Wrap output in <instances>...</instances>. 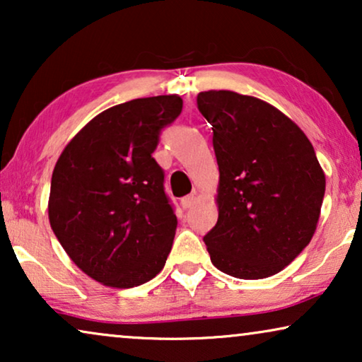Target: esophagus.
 <instances>
[{
  "label": "esophagus",
  "mask_w": 362,
  "mask_h": 362,
  "mask_svg": "<svg viewBox=\"0 0 362 362\" xmlns=\"http://www.w3.org/2000/svg\"><path fill=\"white\" fill-rule=\"evenodd\" d=\"M194 202H196V194L185 196V197H182V199H181V206H182V209H189V207L194 206Z\"/></svg>",
  "instance_id": "esophagus-1"
}]
</instances>
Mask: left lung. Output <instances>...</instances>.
Instances as JSON below:
<instances>
[{
    "mask_svg": "<svg viewBox=\"0 0 362 362\" xmlns=\"http://www.w3.org/2000/svg\"><path fill=\"white\" fill-rule=\"evenodd\" d=\"M212 125L219 166L217 224L204 235L224 274H279L310 244L325 197V173L300 127L260 98L230 90L197 95Z\"/></svg>",
    "mask_w": 362,
    "mask_h": 362,
    "instance_id": "1",
    "label": "left lung"
}]
</instances>
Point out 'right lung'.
<instances>
[{"instance_id":"1","label":"right lung","mask_w":362,"mask_h":362,"mask_svg":"<svg viewBox=\"0 0 362 362\" xmlns=\"http://www.w3.org/2000/svg\"><path fill=\"white\" fill-rule=\"evenodd\" d=\"M181 110L177 95L107 108L59 156L49 222L74 264L102 285H143L166 264L177 219L153 151Z\"/></svg>"}]
</instances>
